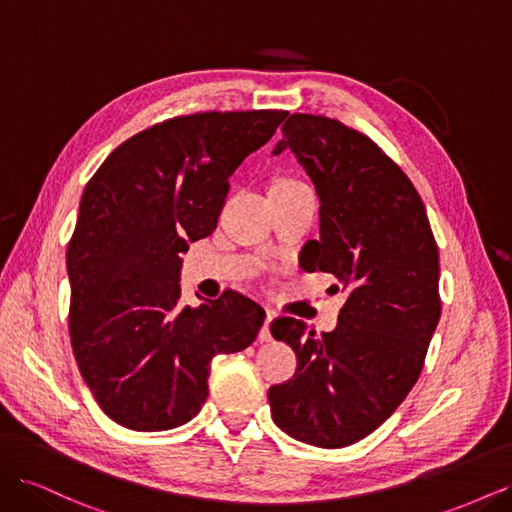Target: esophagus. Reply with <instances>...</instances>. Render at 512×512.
<instances>
[{
    "label": "esophagus",
    "instance_id": "1",
    "mask_svg": "<svg viewBox=\"0 0 512 512\" xmlns=\"http://www.w3.org/2000/svg\"><path fill=\"white\" fill-rule=\"evenodd\" d=\"M271 322H273V314L267 312L265 324H262V329L258 331V339H260V342H271V339H273V335H271Z\"/></svg>",
    "mask_w": 512,
    "mask_h": 512
}]
</instances>
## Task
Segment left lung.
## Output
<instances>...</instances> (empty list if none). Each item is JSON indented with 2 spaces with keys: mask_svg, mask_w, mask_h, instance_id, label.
<instances>
[{
  "mask_svg": "<svg viewBox=\"0 0 512 512\" xmlns=\"http://www.w3.org/2000/svg\"><path fill=\"white\" fill-rule=\"evenodd\" d=\"M275 156L290 149L320 196V239L305 271L348 288L331 333L275 318L271 333L297 352V371L269 389L275 425L290 438L342 448L378 429L421 376L440 320V260L412 181L363 132L294 113Z\"/></svg>",
  "mask_w": 512,
  "mask_h": 512,
  "instance_id": "left-lung-1",
  "label": "left lung"
}]
</instances>
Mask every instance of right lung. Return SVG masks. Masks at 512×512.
Returning a JSON list of instances; mask_svg holds the SVG:
<instances>
[{"label":"right lung","mask_w":512,"mask_h":512,"mask_svg":"<svg viewBox=\"0 0 512 512\" xmlns=\"http://www.w3.org/2000/svg\"><path fill=\"white\" fill-rule=\"evenodd\" d=\"M286 111H209L121 143L85 185L68 243L70 342L98 406L134 431L192 421L213 356L250 346L265 309L235 290L181 305V252L218 226L228 177Z\"/></svg>","instance_id":"right-lung-1"}]
</instances>
